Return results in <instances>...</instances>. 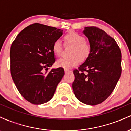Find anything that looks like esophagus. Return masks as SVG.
<instances>
[{
	"label": "esophagus",
	"mask_w": 131,
	"mask_h": 131,
	"mask_svg": "<svg viewBox=\"0 0 131 131\" xmlns=\"http://www.w3.org/2000/svg\"><path fill=\"white\" fill-rule=\"evenodd\" d=\"M64 72H65V73H70V72H72V71L68 70V69H64Z\"/></svg>",
	"instance_id": "esophagus-1"
}]
</instances>
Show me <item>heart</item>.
<instances>
[{
    "instance_id": "b5f03b06",
    "label": "heart",
    "mask_w": 131,
    "mask_h": 131,
    "mask_svg": "<svg viewBox=\"0 0 131 131\" xmlns=\"http://www.w3.org/2000/svg\"><path fill=\"white\" fill-rule=\"evenodd\" d=\"M65 43L73 46L70 51V57L61 58L57 61V67L70 69L75 67L79 63V60L83 61L89 57L91 52V46L85 39V37L79 33L70 31L64 36ZM62 45L61 41L57 40L53 44V51L57 56L61 55Z\"/></svg>"
}]
</instances>
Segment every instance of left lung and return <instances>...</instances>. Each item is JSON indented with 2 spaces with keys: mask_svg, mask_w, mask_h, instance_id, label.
I'll return each instance as SVG.
<instances>
[{
  "mask_svg": "<svg viewBox=\"0 0 131 131\" xmlns=\"http://www.w3.org/2000/svg\"><path fill=\"white\" fill-rule=\"evenodd\" d=\"M91 46L89 57L73 71L74 94L89 105L101 103L110 95L121 74V53L115 40L97 27H85Z\"/></svg>",
  "mask_w": 131,
  "mask_h": 131,
  "instance_id": "left-lung-1",
  "label": "left lung"
}]
</instances>
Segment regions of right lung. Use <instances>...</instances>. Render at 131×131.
Segmentation results:
<instances>
[{
  "label": "right lung",
  "mask_w": 131,
  "mask_h": 131,
  "mask_svg": "<svg viewBox=\"0 0 131 131\" xmlns=\"http://www.w3.org/2000/svg\"><path fill=\"white\" fill-rule=\"evenodd\" d=\"M63 30L39 23L23 29L10 48V71L21 95L34 105L49 102L63 77L62 68H48L55 63L53 44Z\"/></svg>",
  "instance_id": "right-lung-1"
}]
</instances>
